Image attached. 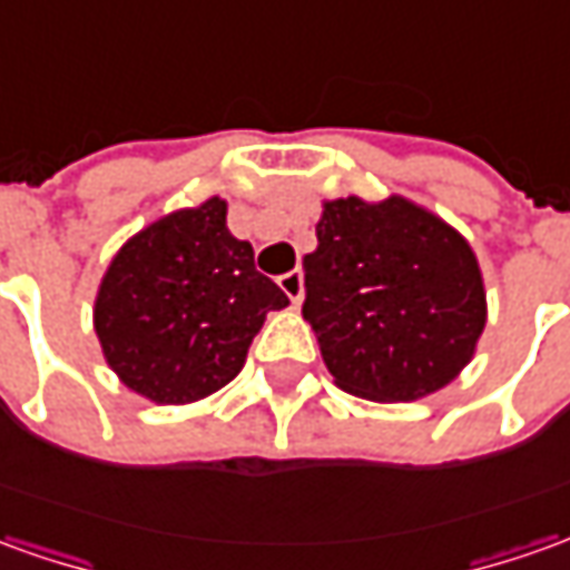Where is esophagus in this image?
<instances>
[{"label":"esophagus","mask_w":570,"mask_h":570,"mask_svg":"<svg viewBox=\"0 0 570 570\" xmlns=\"http://www.w3.org/2000/svg\"><path fill=\"white\" fill-rule=\"evenodd\" d=\"M281 289H284L286 296L293 305H299L302 296H305V277H302V271H289L281 277Z\"/></svg>","instance_id":"esophagus-1"}]
</instances>
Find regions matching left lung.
Instances as JSON below:
<instances>
[{
  "label": "left lung",
  "mask_w": 570,
  "mask_h": 570,
  "mask_svg": "<svg viewBox=\"0 0 570 570\" xmlns=\"http://www.w3.org/2000/svg\"><path fill=\"white\" fill-rule=\"evenodd\" d=\"M315 234L317 249L302 258V317L336 386L412 402L455 381L487 324L468 239L402 196L331 199Z\"/></svg>",
  "instance_id": "8db88e82"
}]
</instances>
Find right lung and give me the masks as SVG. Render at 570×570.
Masks as SVG:
<instances>
[{
	"label": "right lung",
	"instance_id": "add662e5",
	"mask_svg": "<svg viewBox=\"0 0 570 570\" xmlns=\"http://www.w3.org/2000/svg\"><path fill=\"white\" fill-rule=\"evenodd\" d=\"M284 305V289L255 271L253 246L227 230V203L212 196L124 243L99 284L92 327L124 386L187 405L234 381L265 315Z\"/></svg>",
	"mask_w": 570,
	"mask_h": 570
}]
</instances>
